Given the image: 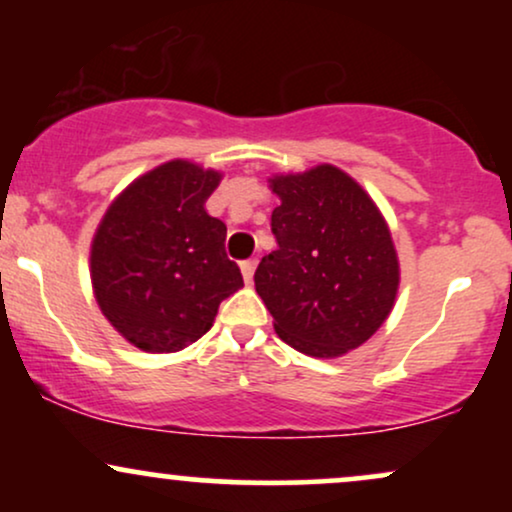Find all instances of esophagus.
Masks as SVG:
<instances>
[{
  "label": "esophagus",
  "mask_w": 512,
  "mask_h": 512,
  "mask_svg": "<svg viewBox=\"0 0 512 512\" xmlns=\"http://www.w3.org/2000/svg\"><path fill=\"white\" fill-rule=\"evenodd\" d=\"M255 267H257V260H245V262H240V272H243L245 284H250L252 276H255Z\"/></svg>",
  "instance_id": "obj_1"
}]
</instances>
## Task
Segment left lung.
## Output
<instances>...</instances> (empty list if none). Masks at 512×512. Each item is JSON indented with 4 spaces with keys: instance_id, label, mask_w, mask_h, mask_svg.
<instances>
[{
    "instance_id": "1",
    "label": "left lung",
    "mask_w": 512,
    "mask_h": 512,
    "mask_svg": "<svg viewBox=\"0 0 512 512\" xmlns=\"http://www.w3.org/2000/svg\"><path fill=\"white\" fill-rule=\"evenodd\" d=\"M269 182L281 199L272 211L279 248L262 257L255 289L286 344L342 356L368 342L395 305L390 228L366 190L330 163Z\"/></svg>"
}]
</instances>
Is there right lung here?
I'll list each match as a JSON object with an SVG mask.
<instances>
[{
	"label": "right lung",
	"instance_id": "obj_1",
	"mask_svg": "<svg viewBox=\"0 0 512 512\" xmlns=\"http://www.w3.org/2000/svg\"><path fill=\"white\" fill-rule=\"evenodd\" d=\"M221 173L168 161L105 211L91 243V281L103 315L129 344L170 354L214 325L223 298L243 286L226 255V223L204 209Z\"/></svg>",
	"mask_w": 512,
	"mask_h": 512
}]
</instances>
